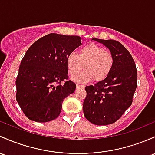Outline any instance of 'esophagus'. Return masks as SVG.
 I'll use <instances>...</instances> for the list:
<instances>
[{
  "mask_svg": "<svg viewBox=\"0 0 155 155\" xmlns=\"http://www.w3.org/2000/svg\"><path fill=\"white\" fill-rule=\"evenodd\" d=\"M84 85H80V84H76V88H82L84 87Z\"/></svg>",
  "mask_w": 155,
  "mask_h": 155,
  "instance_id": "1",
  "label": "esophagus"
}]
</instances>
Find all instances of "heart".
I'll return each instance as SVG.
<instances>
[{
  "instance_id": "heart-1",
  "label": "heart",
  "mask_w": 155,
  "mask_h": 155,
  "mask_svg": "<svg viewBox=\"0 0 155 155\" xmlns=\"http://www.w3.org/2000/svg\"><path fill=\"white\" fill-rule=\"evenodd\" d=\"M113 54L96 43H90L79 49V55L72 51L66 57V64L70 74L74 75L84 68L82 74L73 79L76 81L100 82L110 75L114 66Z\"/></svg>"
}]
</instances>
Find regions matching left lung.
<instances>
[{
  "instance_id": "left-lung-1",
  "label": "left lung",
  "mask_w": 155,
  "mask_h": 155,
  "mask_svg": "<svg viewBox=\"0 0 155 155\" xmlns=\"http://www.w3.org/2000/svg\"><path fill=\"white\" fill-rule=\"evenodd\" d=\"M104 44L113 54V70L104 80L86 86L83 103L84 117L96 125L115 123L131 106L137 88V72L130 53L120 42L93 38Z\"/></svg>"
}]
</instances>
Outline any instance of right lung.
<instances>
[{
    "label": "right lung",
    "mask_w": 155,
    "mask_h": 155,
    "mask_svg": "<svg viewBox=\"0 0 155 155\" xmlns=\"http://www.w3.org/2000/svg\"><path fill=\"white\" fill-rule=\"evenodd\" d=\"M81 40L78 36L51 33L25 54L16 79V100L28 119L48 122L59 115L64 99L76 89L68 79L66 57L81 45Z\"/></svg>",
    "instance_id": "obj_1"
}]
</instances>
